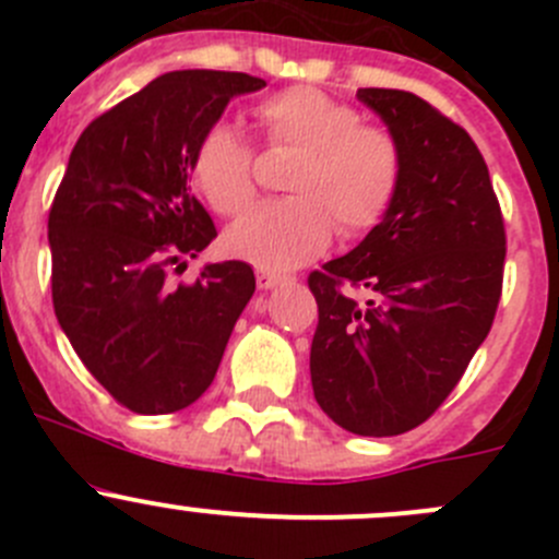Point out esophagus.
Listing matches in <instances>:
<instances>
[{"mask_svg": "<svg viewBox=\"0 0 559 559\" xmlns=\"http://www.w3.org/2000/svg\"><path fill=\"white\" fill-rule=\"evenodd\" d=\"M286 275H278V273H270V270H259L257 273V284H259V289H275V286H281V284H286Z\"/></svg>", "mask_w": 559, "mask_h": 559, "instance_id": "obj_1", "label": "esophagus"}]
</instances>
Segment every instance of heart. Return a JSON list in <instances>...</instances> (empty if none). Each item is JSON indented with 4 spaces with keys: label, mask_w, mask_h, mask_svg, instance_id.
<instances>
[{
    "label": "heart",
    "mask_w": 559,
    "mask_h": 559,
    "mask_svg": "<svg viewBox=\"0 0 559 559\" xmlns=\"http://www.w3.org/2000/svg\"><path fill=\"white\" fill-rule=\"evenodd\" d=\"M270 148H300L286 178L292 197L253 207L224 235L233 257L270 273L300 267L332 235L362 238L379 227L403 180V148L379 123L316 86H289L253 105ZM191 183L222 216H238L257 194L253 151L227 121L200 134L189 159Z\"/></svg>",
    "instance_id": "obj_1"
}]
</instances>
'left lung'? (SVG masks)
Instances as JSON below:
<instances>
[{
  "label": "left lung",
  "instance_id": "obj_1",
  "mask_svg": "<svg viewBox=\"0 0 559 559\" xmlns=\"http://www.w3.org/2000/svg\"><path fill=\"white\" fill-rule=\"evenodd\" d=\"M403 148L384 222L308 275L319 324L316 403L354 436L386 438L430 419L489 335L503 292L506 227L471 134L397 88H359Z\"/></svg>",
  "mask_w": 559,
  "mask_h": 559
}]
</instances>
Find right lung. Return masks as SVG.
I'll return each instance as SVG.
<instances>
[{
  "label": "right lung",
  "mask_w": 559,
  "mask_h": 559,
  "mask_svg": "<svg viewBox=\"0 0 559 559\" xmlns=\"http://www.w3.org/2000/svg\"><path fill=\"white\" fill-rule=\"evenodd\" d=\"M246 72L178 70L94 118L78 138L48 213L53 311L88 373L134 414H173L213 384L251 300V264L186 270L216 227L191 197V148L233 97L259 92Z\"/></svg>",
  "instance_id": "obj_1"
}]
</instances>
